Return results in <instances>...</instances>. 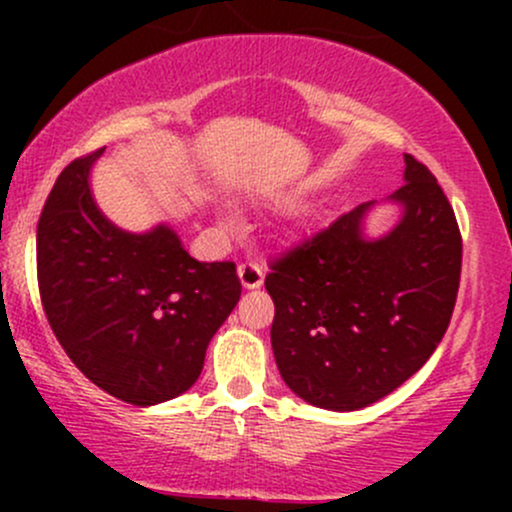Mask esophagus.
I'll use <instances>...</instances> for the list:
<instances>
[{
    "label": "esophagus",
    "mask_w": 512,
    "mask_h": 512,
    "mask_svg": "<svg viewBox=\"0 0 512 512\" xmlns=\"http://www.w3.org/2000/svg\"><path fill=\"white\" fill-rule=\"evenodd\" d=\"M238 276H240V284L245 286V289H257V286H262L264 281V269L260 262H243L238 264Z\"/></svg>",
    "instance_id": "1"
}]
</instances>
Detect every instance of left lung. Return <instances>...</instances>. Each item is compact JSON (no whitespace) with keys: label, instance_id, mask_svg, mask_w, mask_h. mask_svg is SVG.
Here are the masks:
<instances>
[{"label":"left lung","instance_id":"8db88e82","mask_svg":"<svg viewBox=\"0 0 512 512\" xmlns=\"http://www.w3.org/2000/svg\"><path fill=\"white\" fill-rule=\"evenodd\" d=\"M404 163L407 182L390 197L404 214L387 236H363L366 202L269 260L276 366L320 409L354 411L390 395L450 325L460 226L431 170L409 154Z\"/></svg>","mask_w":512,"mask_h":512}]
</instances>
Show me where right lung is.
I'll return each instance as SVG.
<instances>
[{
  "mask_svg": "<svg viewBox=\"0 0 512 512\" xmlns=\"http://www.w3.org/2000/svg\"><path fill=\"white\" fill-rule=\"evenodd\" d=\"M103 149L62 170L38 221V289L57 342L81 373L149 407L197 383L240 298L233 262H197L168 226L127 233L101 214L88 173Z\"/></svg>",
  "mask_w": 512,
  "mask_h": 512,
  "instance_id": "1",
  "label": "right lung"
}]
</instances>
